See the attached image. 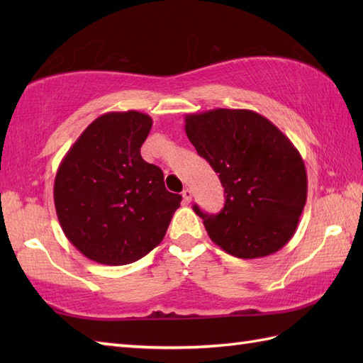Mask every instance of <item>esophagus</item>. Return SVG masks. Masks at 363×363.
<instances>
[{"label":"esophagus","mask_w":363,"mask_h":363,"mask_svg":"<svg viewBox=\"0 0 363 363\" xmlns=\"http://www.w3.org/2000/svg\"><path fill=\"white\" fill-rule=\"evenodd\" d=\"M191 196H194V194H191V190H190V189H184V191H182V198H184V201H186V203H190V201H191Z\"/></svg>","instance_id":"34e87169"}]
</instances>
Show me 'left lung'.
Masks as SVG:
<instances>
[{"mask_svg": "<svg viewBox=\"0 0 363 363\" xmlns=\"http://www.w3.org/2000/svg\"><path fill=\"white\" fill-rule=\"evenodd\" d=\"M184 128L225 187L218 215L194 206L211 240L240 259L265 257L287 245L307 199L304 160L290 138L248 109L189 113Z\"/></svg>", "mask_w": 363, "mask_h": 363, "instance_id": "8db88e82", "label": "left lung"}]
</instances>
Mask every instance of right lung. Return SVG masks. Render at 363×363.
Returning <instances> with one entry per match:
<instances>
[{
    "instance_id": "add662e5",
    "label": "right lung",
    "mask_w": 363,
    "mask_h": 363,
    "mask_svg": "<svg viewBox=\"0 0 363 363\" xmlns=\"http://www.w3.org/2000/svg\"><path fill=\"white\" fill-rule=\"evenodd\" d=\"M150 115L107 112L84 129L54 179V206L65 237L103 265H126L164 240L181 195L140 156Z\"/></svg>"
}]
</instances>
